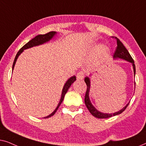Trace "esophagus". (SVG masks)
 <instances>
[{"mask_svg": "<svg viewBox=\"0 0 146 146\" xmlns=\"http://www.w3.org/2000/svg\"><path fill=\"white\" fill-rule=\"evenodd\" d=\"M76 77L78 80H82L84 77V73L83 72H80L77 74Z\"/></svg>", "mask_w": 146, "mask_h": 146, "instance_id": "34e87169", "label": "esophagus"}]
</instances>
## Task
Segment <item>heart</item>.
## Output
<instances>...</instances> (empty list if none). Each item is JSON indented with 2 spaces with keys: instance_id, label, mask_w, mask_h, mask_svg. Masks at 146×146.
<instances>
[{
  "instance_id": "heart-1",
  "label": "heart",
  "mask_w": 146,
  "mask_h": 146,
  "mask_svg": "<svg viewBox=\"0 0 146 146\" xmlns=\"http://www.w3.org/2000/svg\"><path fill=\"white\" fill-rule=\"evenodd\" d=\"M108 52V48L106 47L101 46L98 50V53L97 54L96 57L94 59V64H100L102 62L103 60V56L104 54Z\"/></svg>"
}]
</instances>
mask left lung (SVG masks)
Masks as SVG:
<instances>
[{"label":"left lung","instance_id":"obj_1","mask_svg":"<svg viewBox=\"0 0 146 146\" xmlns=\"http://www.w3.org/2000/svg\"><path fill=\"white\" fill-rule=\"evenodd\" d=\"M115 39L117 40V47L116 50H115V53L113 54V59H122L124 60H126L129 62L131 63L133 66V74H134V77L135 75V66L134 64V61L132 58H131V55L129 54V52L127 51V50L125 48V47L123 46V44L121 43V42L119 40L118 38H117L115 37ZM92 74H90L89 76H86L84 78V82L87 85V90L86 92L85 95V98H84V102L87 108L90 111V112L91 113V114L94 115V116L97 117V118H108V117H110L111 116H114V115H119L123 112V111L125 110V108L127 107L129 103H127L126 105L122 109L120 110L116 111V112L114 113H103L100 111L99 110L96 108L92 104L90 99L89 97V93L90 90V77Z\"/></svg>","mask_w":146,"mask_h":146}]
</instances>
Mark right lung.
Instances as JSON below:
<instances>
[{"mask_svg": "<svg viewBox=\"0 0 146 146\" xmlns=\"http://www.w3.org/2000/svg\"><path fill=\"white\" fill-rule=\"evenodd\" d=\"M56 34H57L56 32L52 31L47 34H45V35H39L36 36H35L34 38L31 40H30L29 42H27V44H26L25 46H23L22 47L21 49H20V50L18 52L17 55H16V57L15 58V60H14L13 65V71L14 68H15L16 62H17L18 58H19V56L21 55V54L25 50L28 49V48H32V47L36 46L42 45V44H43L46 43V42H49L50 40L52 39L54 37V36L56 35ZM76 78L75 76H72L71 78H70L68 80L66 81V82L65 83V84L63 87L62 91L60 100L58 104L57 107H56V108L54 110V111H52V112L50 113V114L48 115L46 117H44V118H48V117L52 116V115L54 114V113H56V111H57L58 108L59 106L62 104V102L65 94H66L68 90V89L70 88V86L74 83V82L76 81Z\"/></svg>", "mask_w": 146, "mask_h": 146, "instance_id": "add662e5", "label": "right lung"}]
</instances>
